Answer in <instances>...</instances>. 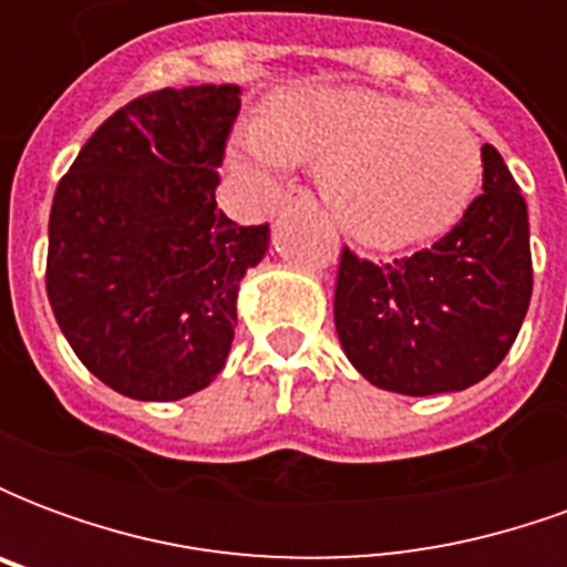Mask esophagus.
Segmentation results:
<instances>
[{
  "instance_id": "obj_1",
  "label": "esophagus",
  "mask_w": 567,
  "mask_h": 567,
  "mask_svg": "<svg viewBox=\"0 0 567 567\" xmlns=\"http://www.w3.org/2000/svg\"><path fill=\"white\" fill-rule=\"evenodd\" d=\"M282 206H316V194L309 190V187H291V190H285Z\"/></svg>"
}]
</instances>
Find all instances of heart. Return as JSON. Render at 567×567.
<instances>
[{
  "mask_svg": "<svg viewBox=\"0 0 567 567\" xmlns=\"http://www.w3.org/2000/svg\"><path fill=\"white\" fill-rule=\"evenodd\" d=\"M227 157L248 178H270L285 161L324 166L333 218L373 248L446 234L483 178V148L464 121L358 87L285 96Z\"/></svg>",
  "mask_w": 567,
  "mask_h": 567,
  "instance_id": "1",
  "label": "heart"
}]
</instances>
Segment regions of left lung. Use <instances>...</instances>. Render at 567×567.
Segmentation results:
<instances>
[{"mask_svg": "<svg viewBox=\"0 0 567 567\" xmlns=\"http://www.w3.org/2000/svg\"><path fill=\"white\" fill-rule=\"evenodd\" d=\"M532 300L528 209L483 145V194L431 248L389 264L343 248L333 324L352 368L385 392H462L511 352Z\"/></svg>", "mask_w": 567, "mask_h": 567, "instance_id": "8db88e82", "label": "left lung"}]
</instances>
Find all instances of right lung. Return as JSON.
Listing matches in <instances>:
<instances>
[{
    "label": "right lung",
    "instance_id": "add662e5",
    "mask_svg": "<svg viewBox=\"0 0 567 567\" xmlns=\"http://www.w3.org/2000/svg\"><path fill=\"white\" fill-rule=\"evenodd\" d=\"M236 84L163 87L84 142L48 221V300L84 368L136 401H178L221 373L239 282L270 227L218 203Z\"/></svg>",
    "mask_w": 567,
    "mask_h": 567
}]
</instances>
